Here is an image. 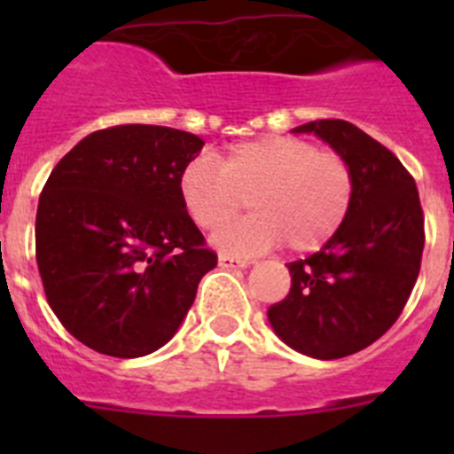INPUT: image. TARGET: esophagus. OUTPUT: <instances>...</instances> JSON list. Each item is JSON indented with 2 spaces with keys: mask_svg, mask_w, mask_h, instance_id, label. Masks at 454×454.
Here are the masks:
<instances>
[{
  "mask_svg": "<svg viewBox=\"0 0 454 454\" xmlns=\"http://www.w3.org/2000/svg\"><path fill=\"white\" fill-rule=\"evenodd\" d=\"M252 262H247V259H236V256H230V254H220L218 256V266L220 268H247Z\"/></svg>",
  "mask_w": 454,
  "mask_h": 454,
  "instance_id": "34e87169",
  "label": "esophagus"
}]
</instances>
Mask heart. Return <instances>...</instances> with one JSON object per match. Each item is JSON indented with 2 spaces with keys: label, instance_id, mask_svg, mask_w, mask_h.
Here are the masks:
<instances>
[{
  "label": "heart",
  "instance_id": "b5f03b06",
  "mask_svg": "<svg viewBox=\"0 0 454 454\" xmlns=\"http://www.w3.org/2000/svg\"><path fill=\"white\" fill-rule=\"evenodd\" d=\"M177 192L200 230H217L245 198L253 215L221 228L214 243L231 254H259L286 243L291 252L323 247L350 214L355 177L348 161L295 136H263L227 147L211 161L182 168Z\"/></svg>",
  "mask_w": 454,
  "mask_h": 454
}]
</instances>
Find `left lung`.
Wrapping results in <instances>:
<instances>
[{"instance_id":"8db88e82","label":"left lung","mask_w":454,"mask_h":454,"mask_svg":"<svg viewBox=\"0 0 454 454\" xmlns=\"http://www.w3.org/2000/svg\"><path fill=\"white\" fill-rule=\"evenodd\" d=\"M293 134H316L346 159L355 198L316 254L288 263L291 291L268 320L293 350L340 359L375 343L403 314L420 270L423 208L398 156L355 124L314 120Z\"/></svg>"}]
</instances>
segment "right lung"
<instances>
[{
  "label": "right lung",
  "mask_w": 454,
  "mask_h": 454,
  "mask_svg": "<svg viewBox=\"0 0 454 454\" xmlns=\"http://www.w3.org/2000/svg\"><path fill=\"white\" fill-rule=\"evenodd\" d=\"M204 140L156 124L92 131L56 163L35 214V262L56 318L120 359L166 346L218 256L184 211L182 168Z\"/></svg>",
  "instance_id": "add662e5"
}]
</instances>
